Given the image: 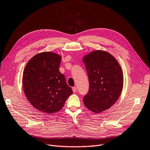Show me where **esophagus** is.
<instances>
[{
    "mask_svg": "<svg viewBox=\"0 0 150 150\" xmlns=\"http://www.w3.org/2000/svg\"><path fill=\"white\" fill-rule=\"evenodd\" d=\"M72 91H73V93H76L77 91L76 87H72Z\"/></svg>",
    "mask_w": 150,
    "mask_h": 150,
    "instance_id": "obj_1",
    "label": "esophagus"
}]
</instances>
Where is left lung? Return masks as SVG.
Listing matches in <instances>:
<instances>
[{
	"mask_svg": "<svg viewBox=\"0 0 150 150\" xmlns=\"http://www.w3.org/2000/svg\"><path fill=\"white\" fill-rule=\"evenodd\" d=\"M89 88L83 98L85 106L94 113L108 110L121 94L123 73L118 62L111 54L102 50L83 57Z\"/></svg>",
	"mask_w": 150,
	"mask_h": 150,
	"instance_id": "left-lung-1",
	"label": "left lung"
}]
</instances>
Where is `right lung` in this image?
I'll use <instances>...</instances> for the list:
<instances>
[{"label": "right lung", "mask_w": 150, "mask_h": 150, "mask_svg": "<svg viewBox=\"0 0 150 150\" xmlns=\"http://www.w3.org/2000/svg\"><path fill=\"white\" fill-rule=\"evenodd\" d=\"M61 56L52 52L36 54L27 63L22 77L24 92L38 110L52 114L61 110L72 94L59 70Z\"/></svg>", "instance_id": "1"}]
</instances>
